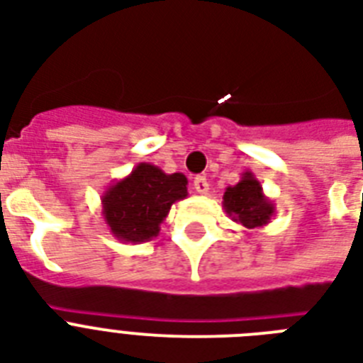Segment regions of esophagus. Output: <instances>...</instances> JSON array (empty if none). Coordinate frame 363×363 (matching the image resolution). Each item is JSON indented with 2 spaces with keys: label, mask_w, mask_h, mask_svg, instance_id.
I'll return each mask as SVG.
<instances>
[{
  "label": "esophagus",
  "mask_w": 363,
  "mask_h": 363,
  "mask_svg": "<svg viewBox=\"0 0 363 363\" xmlns=\"http://www.w3.org/2000/svg\"><path fill=\"white\" fill-rule=\"evenodd\" d=\"M194 190L198 194H207L209 192V181L205 177H196L194 179Z\"/></svg>",
  "instance_id": "1"
}]
</instances>
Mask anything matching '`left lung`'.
Returning a JSON list of instances; mask_svg holds the SVG:
<instances>
[{
    "label": "left lung",
    "instance_id": "8db88e82",
    "mask_svg": "<svg viewBox=\"0 0 363 363\" xmlns=\"http://www.w3.org/2000/svg\"><path fill=\"white\" fill-rule=\"evenodd\" d=\"M222 199L226 215L247 230L264 228L275 215V205L265 196L252 171H245L238 184L228 186Z\"/></svg>",
    "mask_w": 363,
    "mask_h": 363
}]
</instances>
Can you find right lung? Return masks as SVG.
Wrapping results in <instances>:
<instances>
[{
  "label": "right lung",
  "instance_id": "obj_1",
  "mask_svg": "<svg viewBox=\"0 0 363 363\" xmlns=\"http://www.w3.org/2000/svg\"><path fill=\"white\" fill-rule=\"evenodd\" d=\"M182 173H164L158 165L141 162L101 196V215L118 241L145 242L160 233L171 205L188 196Z\"/></svg>",
  "mask_w": 363,
  "mask_h": 363
}]
</instances>
